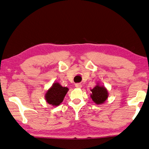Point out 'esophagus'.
<instances>
[{"instance_id":"obj_1","label":"esophagus","mask_w":149,"mask_h":149,"mask_svg":"<svg viewBox=\"0 0 149 149\" xmlns=\"http://www.w3.org/2000/svg\"><path fill=\"white\" fill-rule=\"evenodd\" d=\"M75 87H77V88H81L82 86H81V84H76L75 85Z\"/></svg>"}]
</instances>
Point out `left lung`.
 <instances>
[{"label": "left lung", "mask_w": 149, "mask_h": 149, "mask_svg": "<svg viewBox=\"0 0 149 149\" xmlns=\"http://www.w3.org/2000/svg\"><path fill=\"white\" fill-rule=\"evenodd\" d=\"M91 98L97 105L103 104L107 100L109 96L107 89L105 88V86H100L99 83L97 84L96 86L91 89Z\"/></svg>", "instance_id": "obj_1"}]
</instances>
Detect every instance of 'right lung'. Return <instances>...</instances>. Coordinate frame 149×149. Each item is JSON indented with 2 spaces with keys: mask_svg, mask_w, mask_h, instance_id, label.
<instances>
[{
  "mask_svg": "<svg viewBox=\"0 0 149 149\" xmlns=\"http://www.w3.org/2000/svg\"><path fill=\"white\" fill-rule=\"evenodd\" d=\"M68 90L69 89L67 87H62L58 82H56L46 91L45 94V100L48 104L56 107L62 103Z\"/></svg>",
  "mask_w": 149,
  "mask_h": 149,
  "instance_id": "right-lung-1",
  "label": "right lung"
}]
</instances>
